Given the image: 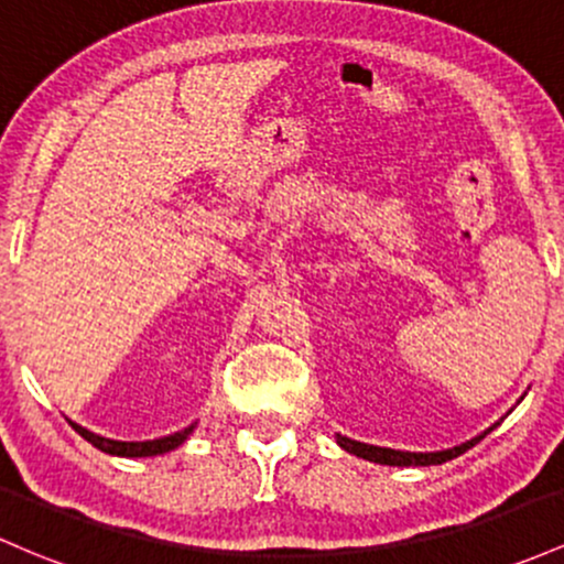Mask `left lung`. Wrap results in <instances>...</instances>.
Returning <instances> with one entry per match:
<instances>
[{
	"instance_id": "obj_1",
	"label": "left lung",
	"mask_w": 564,
	"mask_h": 564,
	"mask_svg": "<svg viewBox=\"0 0 564 564\" xmlns=\"http://www.w3.org/2000/svg\"><path fill=\"white\" fill-rule=\"evenodd\" d=\"M495 425H498V423H495ZM495 425H492V429H495ZM490 431H487V433H490ZM479 438H485V433L471 438V442L460 444V447L444 449V453H399V449H388V447H375V444L352 442V438H348V436H337V444L345 449V453L364 457V460L382 463V466H438V463H447V460H453V457L466 453V449H471L474 444L479 442Z\"/></svg>"
}]
</instances>
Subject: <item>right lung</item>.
I'll return each mask as SVG.
<instances>
[{"label":"right lung","instance_id":"1","mask_svg":"<svg viewBox=\"0 0 564 564\" xmlns=\"http://www.w3.org/2000/svg\"><path fill=\"white\" fill-rule=\"evenodd\" d=\"M72 429L79 433V436L85 438V442H90L93 447H98L101 453H109V455H120V457H152V455H163V453H171V449H176L178 444H184V438L189 436L192 429L195 425H189V429L173 433V436H163V438H154V442H115V438H104L98 436V433H90L88 429H83V425L72 423Z\"/></svg>","mask_w":564,"mask_h":564}]
</instances>
